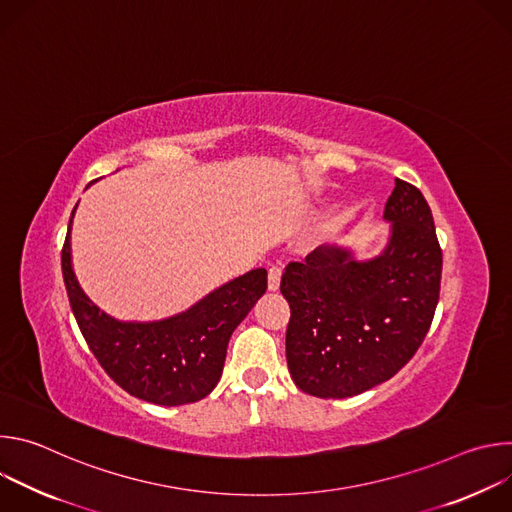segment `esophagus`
Segmentation results:
<instances>
[{
    "instance_id": "esophagus-1",
    "label": "esophagus",
    "mask_w": 512,
    "mask_h": 512,
    "mask_svg": "<svg viewBox=\"0 0 512 512\" xmlns=\"http://www.w3.org/2000/svg\"><path fill=\"white\" fill-rule=\"evenodd\" d=\"M281 267L279 265H271L267 271V287L269 291H277L279 289V281H281Z\"/></svg>"
}]
</instances>
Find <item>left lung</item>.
Returning a JSON list of instances; mask_svg holds the SVG:
<instances>
[{
	"instance_id": "obj_1",
	"label": "left lung",
	"mask_w": 512,
	"mask_h": 512,
	"mask_svg": "<svg viewBox=\"0 0 512 512\" xmlns=\"http://www.w3.org/2000/svg\"><path fill=\"white\" fill-rule=\"evenodd\" d=\"M385 221L391 237L381 255L356 261L348 249L318 247L281 275L287 367L308 395L344 399L389 381L431 326L442 249L419 188L397 178Z\"/></svg>"
}]
</instances>
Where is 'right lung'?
<instances>
[{"label": "right lung", "mask_w": 512, "mask_h": 512, "mask_svg": "<svg viewBox=\"0 0 512 512\" xmlns=\"http://www.w3.org/2000/svg\"><path fill=\"white\" fill-rule=\"evenodd\" d=\"M72 216L62 247V277L72 314L105 373L123 391L148 403L174 407L204 399L221 381L233 330L265 294L267 271L253 269L216 287L172 318L119 322L85 296L72 271Z\"/></svg>", "instance_id": "obj_1"}]
</instances>
